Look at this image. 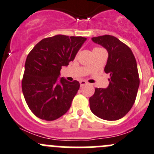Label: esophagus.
Here are the masks:
<instances>
[{
	"label": "esophagus",
	"mask_w": 154,
	"mask_h": 154,
	"mask_svg": "<svg viewBox=\"0 0 154 154\" xmlns=\"http://www.w3.org/2000/svg\"><path fill=\"white\" fill-rule=\"evenodd\" d=\"M80 86H85V85L86 84H87V82L86 81H85V80H81V81L80 82Z\"/></svg>",
	"instance_id": "34e87169"
}]
</instances>
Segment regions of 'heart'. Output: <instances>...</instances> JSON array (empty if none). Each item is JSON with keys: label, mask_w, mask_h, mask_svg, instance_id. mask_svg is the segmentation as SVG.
Masks as SVG:
<instances>
[{"label": "heart", "mask_w": 154, "mask_h": 154, "mask_svg": "<svg viewBox=\"0 0 154 154\" xmlns=\"http://www.w3.org/2000/svg\"><path fill=\"white\" fill-rule=\"evenodd\" d=\"M95 49H99V48H95ZM95 49H94V50H95Z\"/></svg>", "instance_id": "1"}]
</instances>
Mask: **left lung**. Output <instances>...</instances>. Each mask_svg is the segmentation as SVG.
<instances>
[{"instance_id":"1","label":"left lung","mask_w":154,"mask_h":154,"mask_svg":"<svg viewBox=\"0 0 154 154\" xmlns=\"http://www.w3.org/2000/svg\"><path fill=\"white\" fill-rule=\"evenodd\" d=\"M92 41L108 53L104 72L110 74V83L105 89H95L89 98L90 110L103 120H119L130 110L136 98L140 83L136 60L130 48L113 36H98Z\"/></svg>"}]
</instances>
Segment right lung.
Here are the masks:
<instances>
[{
	"instance_id": "add662e5",
	"label": "right lung",
	"mask_w": 154,
	"mask_h": 154,
	"mask_svg": "<svg viewBox=\"0 0 154 154\" xmlns=\"http://www.w3.org/2000/svg\"><path fill=\"white\" fill-rule=\"evenodd\" d=\"M86 41V37L58 35L44 38L27 56L22 81L24 97L30 110L44 120H55L71 107L80 83L60 77Z\"/></svg>"
}]
</instances>
